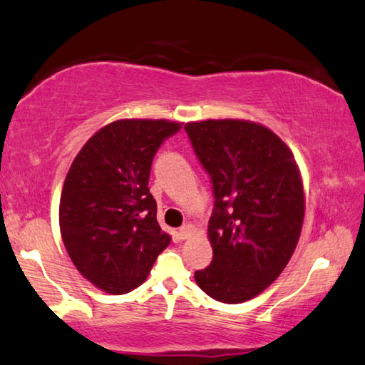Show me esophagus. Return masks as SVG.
Masks as SVG:
<instances>
[{
  "label": "esophagus",
  "instance_id": "1",
  "mask_svg": "<svg viewBox=\"0 0 365 365\" xmlns=\"http://www.w3.org/2000/svg\"><path fill=\"white\" fill-rule=\"evenodd\" d=\"M192 233H194V225H190V223H184V225L179 228V235H181L182 240L190 238V235Z\"/></svg>",
  "mask_w": 365,
  "mask_h": 365
}]
</instances>
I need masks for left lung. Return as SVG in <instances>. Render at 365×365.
I'll list each match as a JSON object with an SVG mask.
<instances>
[{"instance_id": "1", "label": "left lung", "mask_w": 365, "mask_h": 365, "mask_svg": "<svg viewBox=\"0 0 365 365\" xmlns=\"http://www.w3.org/2000/svg\"><path fill=\"white\" fill-rule=\"evenodd\" d=\"M184 130L215 197L214 257L195 282L212 299L241 304L269 287L294 255L305 215L299 166L287 145L255 122L209 119Z\"/></svg>"}]
</instances>
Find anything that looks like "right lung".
Returning <instances> with one entry per match:
<instances>
[{"label":"right lung","instance_id":"1","mask_svg":"<svg viewBox=\"0 0 365 365\" xmlns=\"http://www.w3.org/2000/svg\"><path fill=\"white\" fill-rule=\"evenodd\" d=\"M181 124L122 119L88 140L60 197V232L81 276L108 294L145 282L171 237L156 220L148 179L155 153Z\"/></svg>","mask_w":365,"mask_h":365}]
</instances>
